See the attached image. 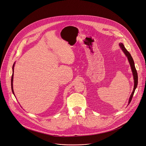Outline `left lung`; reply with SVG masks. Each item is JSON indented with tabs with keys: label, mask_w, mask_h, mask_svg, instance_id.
Listing matches in <instances>:
<instances>
[{
	"label": "left lung",
	"mask_w": 146,
	"mask_h": 146,
	"mask_svg": "<svg viewBox=\"0 0 146 146\" xmlns=\"http://www.w3.org/2000/svg\"><path fill=\"white\" fill-rule=\"evenodd\" d=\"M119 46L121 48V49L122 50V51H123V52L125 53V54L126 55V56H127L128 59V60H129V62L130 64V65H131V69H132V73H133V78H134V88H133V92L130 96V98H129V102H128V105L130 103V102H131V100L132 99V97L133 96V94L135 93V91L137 87V82H138V77H137V71H136V69L135 68V64H134V61H133V59L131 55V54L127 51V50L125 48L123 44L122 43H119Z\"/></svg>",
	"instance_id": "obj_1"
}]
</instances>
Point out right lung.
Returning <instances> with one entry per match:
<instances>
[{
    "label": "right lung",
    "instance_id": "obj_1",
    "mask_svg": "<svg viewBox=\"0 0 146 146\" xmlns=\"http://www.w3.org/2000/svg\"><path fill=\"white\" fill-rule=\"evenodd\" d=\"M14 65H13V72H14ZM13 76H14V73H13V74H12V76H11V90H12V92H13V93L14 94V91H13Z\"/></svg>",
    "mask_w": 146,
    "mask_h": 146
}]
</instances>
